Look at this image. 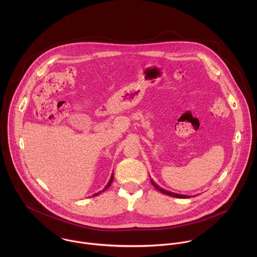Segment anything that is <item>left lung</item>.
I'll return each mask as SVG.
<instances>
[{
	"label": "left lung",
	"instance_id": "8db88e82",
	"mask_svg": "<svg viewBox=\"0 0 257 257\" xmlns=\"http://www.w3.org/2000/svg\"><path fill=\"white\" fill-rule=\"evenodd\" d=\"M151 183L152 185L159 191V192H161V193H163V194H165V195H168V196H170V197H175V198H182V199H186V198H189V196H185V195H179V194H175V193H172V192H168V191H166V190H164V189H162V188H160V187H158L156 184L154 183L152 180H151Z\"/></svg>",
	"mask_w": 257,
	"mask_h": 257
}]
</instances>
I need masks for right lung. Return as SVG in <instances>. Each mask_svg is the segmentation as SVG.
<instances>
[{"label": "right lung", "instance_id": "obj_1", "mask_svg": "<svg viewBox=\"0 0 257 257\" xmlns=\"http://www.w3.org/2000/svg\"><path fill=\"white\" fill-rule=\"evenodd\" d=\"M112 179H113V176H112V175H111V177H110V182H109V183L107 184V186H106V187H105V189H104V190H103V191H105V190H106V189H107V188H109V187H110V184H111V182H112ZM103 191H102V192H103ZM100 194H101V192H100V193H97V194H95V195H93V197H95V196H98V195H100Z\"/></svg>", "mask_w": 257, "mask_h": 257}]
</instances>
